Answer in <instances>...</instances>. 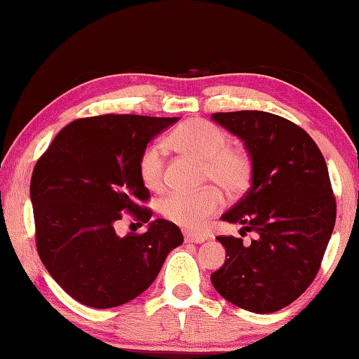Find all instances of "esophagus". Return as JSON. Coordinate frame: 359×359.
Masks as SVG:
<instances>
[{
	"mask_svg": "<svg viewBox=\"0 0 359 359\" xmlns=\"http://www.w3.org/2000/svg\"><path fill=\"white\" fill-rule=\"evenodd\" d=\"M184 240L186 242H191V243H204L208 237L205 235H201V233H193V232H184Z\"/></svg>",
	"mask_w": 359,
	"mask_h": 359,
	"instance_id": "esophagus-1",
	"label": "esophagus"
}]
</instances>
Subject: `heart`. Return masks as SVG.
<instances>
[{"label":"heart","mask_w":359,"mask_h":359,"mask_svg":"<svg viewBox=\"0 0 359 359\" xmlns=\"http://www.w3.org/2000/svg\"><path fill=\"white\" fill-rule=\"evenodd\" d=\"M168 145L180 154L203 161V178L220 186L229 196H240L250 188L253 165L247 151L229 147V137L217 126L204 119H189L176 127L168 137ZM139 173L151 189L163 184V150L150 144L142 150ZM222 205V196L215 188H204L191 194L173 193L161 201L165 219L189 230L203 229L210 215Z\"/></svg>","instance_id":"b5f03b06"}]
</instances>
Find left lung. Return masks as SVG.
Returning <instances> with one entry per match:
<instances>
[{"mask_svg": "<svg viewBox=\"0 0 359 359\" xmlns=\"http://www.w3.org/2000/svg\"><path fill=\"white\" fill-rule=\"evenodd\" d=\"M243 142L253 165L252 188L222 220L255 238L220 235L225 262L210 274L224 299L255 313L289 306L313 281L337 219L322 151L294 122L263 111L210 117Z\"/></svg>", "mask_w": 359, "mask_h": 359, "instance_id": "8db88e82", "label": "left lung"}]
</instances>
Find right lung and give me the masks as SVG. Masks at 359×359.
Listing matches in <instances>:
<instances>
[{
  "mask_svg": "<svg viewBox=\"0 0 359 359\" xmlns=\"http://www.w3.org/2000/svg\"><path fill=\"white\" fill-rule=\"evenodd\" d=\"M180 117L104 114L76 119L58 132L36 163L31 201L37 252L63 291L95 309L140 296L165 258L183 243L178 225L150 222L140 208L150 193L139 173L147 144ZM122 210L149 222L142 236L119 238Z\"/></svg>",
  "mask_w": 359,
  "mask_h": 359,
  "instance_id": "1",
  "label": "right lung"
}]
</instances>
